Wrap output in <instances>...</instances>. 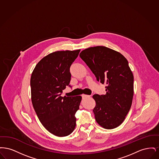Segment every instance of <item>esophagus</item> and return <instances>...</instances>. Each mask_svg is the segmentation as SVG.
Segmentation results:
<instances>
[{"label": "esophagus", "mask_w": 159, "mask_h": 159, "mask_svg": "<svg viewBox=\"0 0 159 159\" xmlns=\"http://www.w3.org/2000/svg\"><path fill=\"white\" fill-rule=\"evenodd\" d=\"M82 97L83 98H88V97H91L90 95H86V94H82Z\"/></svg>", "instance_id": "34e87169"}]
</instances>
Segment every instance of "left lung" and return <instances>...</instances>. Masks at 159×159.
Instances as JSON below:
<instances>
[{
  "label": "left lung",
  "mask_w": 159,
  "mask_h": 159,
  "mask_svg": "<svg viewBox=\"0 0 159 159\" xmlns=\"http://www.w3.org/2000/svg\"><path fill=\"white\" fill-rule=\"evenodd\" d=\"M80 57L97 81L107 84L105 95L92 97L96 121L107 129L118 127L128 113L134 97V75L128 61L120 52L102 46L85 49Z\"/></svg>",
  "instance_id": "left-lung-1"
}]
</instances>
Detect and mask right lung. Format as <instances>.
I'll list each match as a JSON object with an SVG mask.
<instances>
[{"mask_svg": "<svg viewBox=\"0 0 159 159\" xmlns=\"http://www.w3.org/2000/svg\"><path fill=\"white\" fill-rule=\"evenodd\" d=\"M80 51L49 53L38 62L31 74L33 108L42 125L55 136H67L76 127L75 114L79 109L82 97H62L61 94L69 85L70 68Z\"/></svg>", "mask_w": 159, "mask_h": 159, "instance_id": "right-lung-1", "label": "right lung"}]
</instances>
